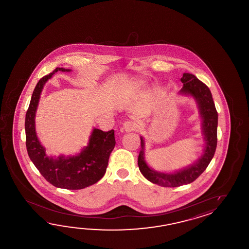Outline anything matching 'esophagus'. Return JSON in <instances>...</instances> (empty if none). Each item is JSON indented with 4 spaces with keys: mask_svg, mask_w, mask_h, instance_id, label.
<instances>
[{
    "mask_svg": "<svg viewBox=\"0 0 249 249\" xmlns=\"http://www.w3.org/2000/svg\"><path fill=\"white\" fill-rule=\"evenodd\" d=\"M136 124L135 123L132 122V121H126V122L123 124V129L126 132H132L134 130H136Z\"/></svg>",
    "mask_w": 249,
    "mask_h": 249,
    "instance_id": "34e87169",
    "label": "esophagus"
}]
</instances>
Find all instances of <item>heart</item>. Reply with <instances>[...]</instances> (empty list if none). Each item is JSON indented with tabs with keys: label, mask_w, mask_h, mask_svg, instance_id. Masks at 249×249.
I'll return each mask as SVG.
<instances>
[{
	"label": "heart",
	"mask_w": 249,
	"mask_h": 249,
	"mask_svg": "<svg viewBox=\"0 0 249 249\" xmlns=\"http://www.w3.org/2000/svg\"><path fill=\"white\" fill-rule=\"evenodd\" d=\"M136 85H142V83H136Z\"/></svg>",
	"instance_id": "1"
}]
</instances>
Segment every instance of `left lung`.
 I'll use <instances>...</instances> for the list:
<instances>
[{
  "label": "left lung",
  "mask_w": 249,
  "mask_h": 249,
  "mask_svg": "<svg viewBox=\"0 0 249 249\" xmlns=\"http://www.w3.org/2000/svg\"><path fill=\"white\" fill-rule=\"evenodd\" d=\"M180 81L183 85L179 93L180 95L191 96L196 102L202 119V134L204 136L205 146L201 157L193 164L173 173H164L152 169L147 164L144 153L145 142L142 136H141L142 149L138 158L140 171L147 180L163 187H179L194 181L207 169L216 149L218 114L211 91L194 74L184 73Z\"/></svg>",
  "instance_id": "1"
}]
</instances>
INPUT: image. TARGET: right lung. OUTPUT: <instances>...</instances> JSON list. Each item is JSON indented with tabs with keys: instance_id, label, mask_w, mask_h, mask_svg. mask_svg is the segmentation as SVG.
Instances as JSON below:
<instances>
[{
	"instance_id": "obj_1",
	"label": "right lung",
	"mask_w": 249,
	"mask_h": 249,
	"mask_svg": "<svg viewBox=\"0 0 249 249\" xmlns=\"http://www.w3.org/2000/svg\"><path fill=\"white\" fill-rule=\"evenodd\" d=\"M58 71L72 70L57 68L40 79L33 91L25 122L26 146L31 161L50 183L60 189L81 190L94 184L105 175L109 156L116 145L115 131L103 132L93 128L89 142L80 153L57 158L48 156L36 134V114L43 86Z\"/></svg>"
}]
</instances>
